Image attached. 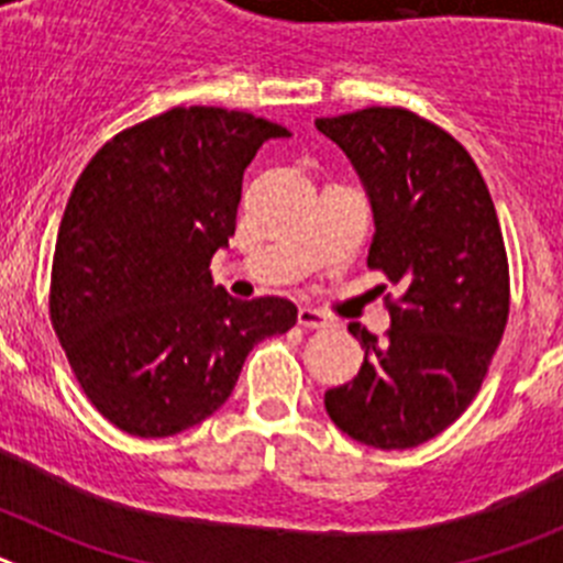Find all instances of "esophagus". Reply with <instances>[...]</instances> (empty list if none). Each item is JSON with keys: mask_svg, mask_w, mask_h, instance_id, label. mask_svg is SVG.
Masks as SVG:
<instances>
[{"mask_svg": "<svg viewBox=\"0 0 563 563\" xmlns=\"http://www.w3.org/2000/svg\"><path fill=\"white\" fill-rule=\"evenodd\" d=\"M298 324L307 327V330H327V327H332V321L327 312L316 310V307H301L298 310Z\"/></svg>", "mask_w": 563, "mask_h": 563, "instance_id": "obj_1", "label": "esophagus"}]
</instances>
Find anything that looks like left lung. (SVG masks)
<instances>
[{
	"mask_svg": "<svg viewBox=\"0 0 563 563\" xmlns=\"http://www.w3.org/2000/svg\"><path fill=\"white\" fill-rule=\"evenodd\" d=\"M316 126L369 194L366 265L400 287V298L386 296V341L350 324L361 372L327 391V415L363 445L415 449L471 406L505 335L510 271L499 217L462 143L409 109L366 107Z\"/></svg>",
	"mask_w": 563,
	"mask_h": 563,
	"instance_id": "left-lung-1",
	"label": "left lung"
}]
</instances>
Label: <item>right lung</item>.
<instances>
[{
  "instance_id": "1",
  "label": "right lung",
  "mask_w": 563,
  "mask_h": 563,
  "mask_svg": "<svg viewBox=\"0 0 563 563\" xmlns=\"http://www.w3.org/2000/svg\"><path fill=\"white\" fill-rule=\"evenodd\" d=\"M285 126L222 107H174L118 132L69 194L49 321L89 402L134 437L191 429L231 397L247 352L296 324V305L213 285L236 231L242 174Z\"/></svg>"
}]
</instances>
